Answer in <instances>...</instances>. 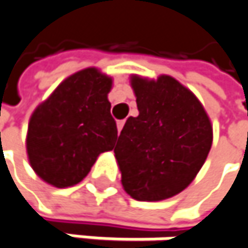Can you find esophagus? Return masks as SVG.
Returning <instances> with one entry per match:
<instances>
[{
  "instance_id": "1",
  "label": "esophagus",
  "mask_w": 248,
  "mask_h": 248,
  "mask_svg": "<svg viewBox=\"0 0 248 248\" xmlns=\"http://www.w3.org/2000/svg\"><path fill=\"white\" fill-rule=\"evenodd\" d=\"M124 124V121H118V124H116V126H118V132H121V130H122Z\"/></svg>"
}]
</instances>
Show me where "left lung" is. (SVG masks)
Listing matches in <instances>:
<instances>
[{
    "label": "left lung",
    "mask_w": 248,
    "mask_h": 248,
    "mask_svg": "<svg viewBox=\"0 0 248 248\" xmlns=\"http://www.w3.org/2000/svg\"><path fill=\"white\" fill-rule=\"evenodd\" d=\"M139 116L127 118L115 147L124 191L136 201H163L197 177L212 146L202 104L170 76L130 77Z\"/></svg>",
    "instance_id": "8db88e82"
}]
</instances>
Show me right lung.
Instances as JSON below:
<instances>
[{"label":"right lung","instance_id":"add662e5","mask_svg":"<svg viewBox=\"0 0 248 248\" xmlns=\"http://www.w3.org/2000/svg\"><path fill=\"white\" fill-rule=\"evenodd\" d=\"M112 78L94 67L63 81L31 116L26 152L37 175L57 188L82 181L118 139L108 93Z\"/></svg>","mask_w":248,"mask_h":248}]
</instances>
